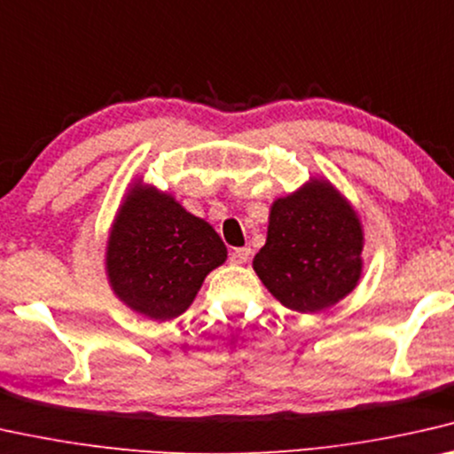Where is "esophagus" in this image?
Instances as JSON below:
<instances>
[{"instance_id":"esophagus-1","label":"esophagus","mask_w":454,"mask_h":454,"mask_svg":"<svg viewBox=\"0 0 454 454\" xmlns=\"http://www.w3.org/2000/svg\"><path fill=\"white\" fill-rule=\"evenodd\" d=\"M250 248H234L232 253H230V262H234V265H245V262L250 261Z\"/></svg>"}]
</instances>
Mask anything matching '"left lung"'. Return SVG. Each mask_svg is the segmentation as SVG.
Wrapping results in <instances>:
<instances>
[{
  "label": "left lung",
  "instance_id": "obj_1",
  "mask_svg": "<svg viewBox=\"0 0 454 454\" xmlns=\"http://www.w3.org/2000/svg\"><path fill=\"white\" fill-rule=\"evenodd\" d=\"M363 226L350 201L324 177L273 201L267 242L253 269L275 300L316 314L344 300L363 273Z\"/></svg>",
  "mask_w": 454,
  "mask_h": 454
}]
</instances>
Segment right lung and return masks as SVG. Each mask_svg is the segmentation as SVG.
<instances>
[{"label":"right lung","instance_id":"right-lung-1","mask_svg":"<svg viewBox=\"0 0 454 454\" xmlns=\"http://www.w3.org/2000/svg\"><path fill=\"white\" fill-rule=\"evenodd\" d=\"M226 256L224 242L206 220L138 179L110 228L106 273L124 306L165 322L192 306L209 270Z\"/></svg>","mask_w":454,"mask_h":454}]
</instances>
